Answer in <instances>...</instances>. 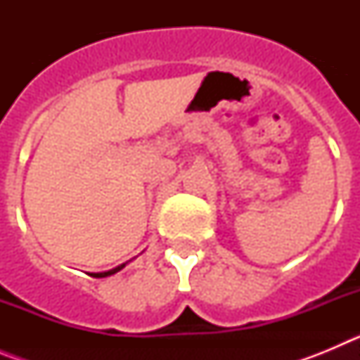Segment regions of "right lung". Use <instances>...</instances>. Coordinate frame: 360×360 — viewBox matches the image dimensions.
Returning <instances> with one entry per match:
<instances>
[{"label": "right lung", "instance_id": "add662e5", "mask_svg": "<svg viewBox=\"0 0 360 360\" xmlns=\"http://www.w3.org/2000/svg\"><path fill=\"white\" fill-rule=\"evenodd\" d=\"M124 266H126V263H122L120 266H117V269H111L108 270V272H98V274H91L94 278H106V276H111V274H115V272H119V270H122Z\"/></svg>", "mask_w": 360, "mask_h": 360}]
</instances>
